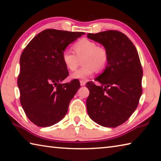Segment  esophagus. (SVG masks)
<instances>
[{"instance_id":"1","label":"esophagus","mask_w":161,"mask_h":161,"mask_svg":"<svg viewBox=\"0 0 161 161\" xmlns=\"http://www.w3.org/2000/svg\"><path fill=\"white\" fill-rule=\"evenodd\" d=\"M86 84V82L84 81H83V80H81L80 81V85L81 86H84Z\"/></svg>"}]
</instances>
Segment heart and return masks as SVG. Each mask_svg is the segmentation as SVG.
<instances>
[{"instance_id":"obj_1","label":"heart","mask_w":161,"mask_h":161,"mask_svg":"<svg viewBox=\"0 0 161 161\" xmlns=\"http://www.w3.org/2000/svg\"><path fill=\"white\" fill-rule=\"evenodd\" d=\"M74 54L64 50L62 53V60L68 70L73 72L77 69L82 59L83 67L72 75V79L86 80L95 72L102 71L107 66L108 60V52L104 47L97 45L93 40L81 38L72 46Z\"/></svg>"}]
</instances>
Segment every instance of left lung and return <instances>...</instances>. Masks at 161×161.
Listing matches in <instances>:
<instances>
[{
	"instance_id": "obj_1",
	"label": "left lung",
	"mask_w": 161,
	"mask_h": 161,
	"mask_svg": "<svg viewBox=\"0 0 161 161\" xmlns=\"http://www.w3.org/2000/svg\"><path fill=\"white\" fill-rule=\"evenodd\" d=\"M87 37L103 45L108 60L102 75L86 83L87 112L98 124L116 127L137 108L142 94L143 69L137 50L126 35L116 31L89 33Z\"/></svg>"
}]
</instances>
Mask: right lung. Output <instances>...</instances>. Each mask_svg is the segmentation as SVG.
Segmentation results:
<instances>
[{
    "label": "right lung",
    "instance_id": "add662e5",
    "mask_svg": "<svg viewBox=\"0 0 161 161\" xmlns=\"http://www.w3.org/2000/svg\"><path fill=\"white\" fill-rule=\"evenodd\" d=\"M82 35L84 32L45 30L21 54L18 77L20 103L30 121L37 126H53L63 119L80 88L77 80L61 84L69 75L62 53Z\"/></svg>",
    "mask_w": 161,
    "mask_h": 161
}]
</instances>
